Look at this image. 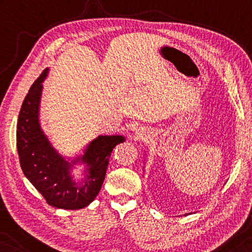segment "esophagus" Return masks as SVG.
<instances>
[{
	"label": "esophagus",
	"instance_id": "1",
	"mask_svg": "<svg viewBox=\"0 0 252 252\" xmlns=\"http://www.w3.org/2000/svg\"><path fill=\"white\" fill-rule=\"evenodd\" d=\"M138 135H140V137H142V133H138Z\"/></svg>",
	"mask_w": 252,
	"mask_h": 252
}]
</instances>
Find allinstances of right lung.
Here are the masks:
<instances>
[{"mask_svg":"<svg viewBox=\"0 0 252 252\" xmlns=\"http://www.w3.org/2000/svg\"><path fill=\"white\" fill-rule=\"evenodd\" d=\"M47 72L48 70H43L32 84L19 112L16 132L19 162L24 175L49 205L63 210H79L91 204L99 193L113 150L123 143L124 138L100 136L93 140L82 158L83 162L89 166L87 179L83 187L73 182L70 174L71 163L55 152L39 126L41 83Z\"/></svg>","mask_w":252,"mask_h":252,"instance_id":"right-lung-1","label":"right lung"}]
</instances>
